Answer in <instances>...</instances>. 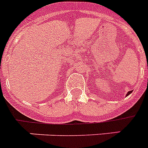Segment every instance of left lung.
<instances>
[{
  "label": "left lung",
  "instance_id": "obj_1",
  "mask_svg": "<svg viewBox=\"0 0 148 148\" xmlns=\"http://www.w3.org/2000/svg\"><path fill=\"white\" fill-rule=\"evenodd\" d=\"M132 91H129V92H128V93L126 94V97H127V96H128V95L130 94V93H132Z\"/></svg>",
  "mask_w": 148,
  "mask_h": 148
}]
</instances>
